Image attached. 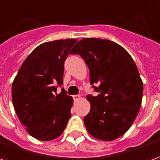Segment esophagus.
I'll return each mask as SVG.
<instances>
[{"label": "esophagus", "instance_id": "esophagus-1", "mask_svg": "<svg viewBox=\"0 0 160 160\" xmlns=\"http://www.w3.org/2000/svg\"><path fill=\"white\" fill-rule=\"evenodd\" d=\"M73 98L74 101H78L80 99V95H73Z\"/></svg>", "mask_w": 160, "mask_h": 160}]
</instances>
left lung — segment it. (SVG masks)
I'll list each match as a JSON object with an SVG mask.
<instances>
[{
	"instance_id": "1",
	"label": "left lung",
	"mask_w": 160,
	"mask_h": 160,
	"mask_svg": "<svg viewBox=\"0 0 160 160\" xmlns=\"http://www.w3.org/2000/svg\"><path fill=\"white\" fill-rule=\"evenodd\" d=\"M71 54L87 63L90 84L97 96L87 95L90 112L84 118L88 133L101 141H113L130 128L141 108L143 83L134 60L117 42L84 38Z\"/></svg>"
}]
</instances>
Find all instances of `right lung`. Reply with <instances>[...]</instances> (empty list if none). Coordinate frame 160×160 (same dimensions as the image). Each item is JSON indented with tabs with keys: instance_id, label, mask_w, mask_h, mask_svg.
Instances as JSON below:
<instances>
[{
	"instance_id": "obj_1",
	"label": "right lung",
	"mask_w": 160,
	"mask_h": 160,
	"mask_svg": "<svg viewBox=\"0 0 160 160\" xmlns=\"http://www.w3.org/2000/svg\"><path fill=\"white\" fill-rule=\"evenodd\" d=\"M76 39L56 40L38 46L20 67L12 86L13 107L32 137H59L71 118L73 98L63 88L64 62Z\"/></svg>"
}]
</instances>
